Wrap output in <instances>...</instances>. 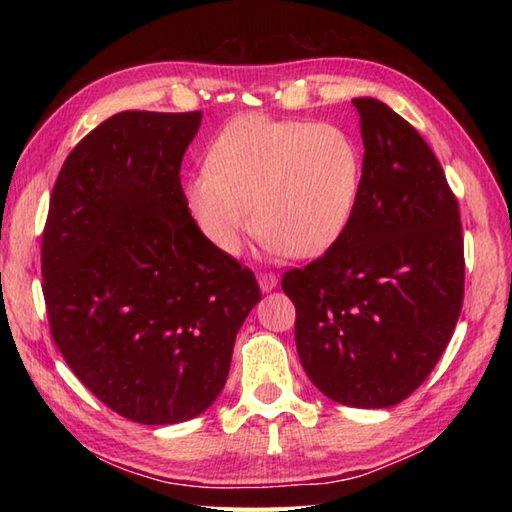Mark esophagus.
Segmentation results:
<instances>
[{
  "label": "esophagus",
  "instance_id": "esophagus-1",
  "mask_svg": "<svg viewBox=\"0 0 512 512\" xmlns=\"http://www.w3.org/2000/svg\"><path fill=\"white\" fill-rule=\"evenodd\" d=\"M257 281H259V288H262V292H270L273 288H277V284H279V279H277L275 273H259Z\"/></svg>",
  "mask_w": 512,
  "mask_h": 512
}]
</instances>
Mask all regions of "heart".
I'll return each instance as SVG.
<instances>
[{
	"label": "heart",
	"instance_id": "1",
	"mask_svg": "<svg viewBox=\"0 0 512 512\" xmlns=\"http://www.w3.org/2000/svg\"><path fill=\"white\" fill-rule=\"evenodd\" d=\"M361 171L341 127L242 116L213 140L206 169L184 184V202L224 255H235L255 224L268 255L306 259L334 246L350 224Z\"/></svg>",
	"mask_w": 512,
	"mask_h": 512
}]
</instances>
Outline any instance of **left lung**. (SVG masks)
Wrapping results in <instances>:
<instances>
[{"mask_svg": "<svg viewBox=\"0 0 512 512\" xmlns=\"http://www.w3.org/2000/svg\"><path fill=\"white\" fill-rule=\"evenodd\" d=\"M352 103L365 147L352 220L281 288L297 308L312 385L347 407L385 409L424 383L451 341L464 239L458 200L422 136L383 101Z\"/></svg>", "mask_w": 512, "mask_h": 512, "instance_id": "left-lung-1", "label": "left lung"}]
</instances>
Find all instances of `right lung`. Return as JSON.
Wrapping results in <instances>:
<instances>
[{"label":"right lung","mask_w":512,"mask_h":512,"mask_svg":"<svg viewBox=\"0 0 512 512\" xmlns=\"http://www.w3.org/2000/svg\"><path fill=\"white\" fill-rule=\"evenodd\" d=\"M202 112H121L65 158L41 244L52 339L76 378L140 424L200 416L262 292L206 242L180 167Z\"/></svg>","instance_id":"add662e5"}]
</instances>
